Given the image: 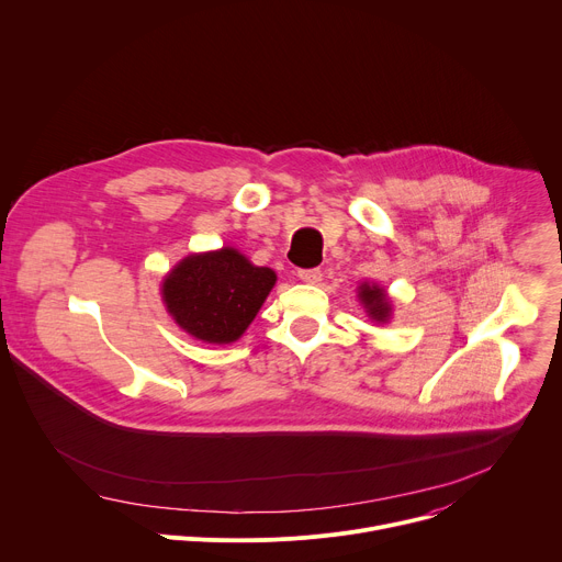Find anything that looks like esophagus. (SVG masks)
Instances as JSON below:
<instances>
[{
	"mask_svg": "<svg viewBox=\"0 0 562 562\" xmlns=\"http://www.w3.org/2000/svg\"><path fill=\"white\" fill-rule=\"evenodd\" d=\"M297 278L306 284H317L319 280H323V271H319V269H300Z\"/></svg>",
	"mask_w": 562,
	"mask_h": 562,
	"instance_id": "34e87169",
	"label": "esophagus"
}]
</instances>
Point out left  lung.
I'll return each mask as SVG.
<instances>
[{"label": "left lung", "mask_w": 562, "mask_h": 562, "mask_svg": "<svg viewBox=\"0 0 562 562\" xmlns=\"http://www.w3.org/2000/svg\"><path fill=\"white\" fill-rule=\"evenodd\" d=\"M358 300L364 304L367 315L371 319H375V323H386V319L391 317V300L382 286L362 282L358 286Z\"/></svg>", "instance_id": "8db88e82"}]
</instances>
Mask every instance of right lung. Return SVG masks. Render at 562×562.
I'll use <instances>...</instances> for the list:
<instances>
[{
  "mask_svg": "<svg viewBox=\"0 0 562 562\" xmlns=\"http://www.w3.org/2000/svg\"><path fill=\"white\" fill-rule=\"evenodd\" d=\"M276 280L269 267H256L237 249L222 247L178 262L162 282V300L189 336L228 345L254 323Z\"/></svg>",
  "mask_w": 562,
  "mask_h": 562,
  "instance_id": "right-lung-1",
  "label": "right lung"
}]
</instances>
